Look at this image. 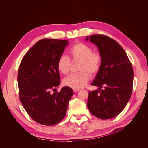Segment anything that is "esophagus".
<instances>
[{
	"instance_id": "1",
	"label": "esophagus",
	"mask_w": 148,
	"mask_h": 148,
	"mask_svg": "<svg viewBox=\"0 0 148 148\" xmlns=\"http://www.w3.org/2000/svg\"><path fill=\"white\" fill-rule=\"evenodd\" d=\"M73 91L74 92H78L79 91V89H74V88H73Z\"/></svg>"
}]
</instances>
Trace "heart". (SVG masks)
<instances>
[{
  "label": "heart",
  "mask_w": 148,
  "mask_h": 148,
  "mask_svg": "<svg viewBox=\"0 0 148 148\" xmlns=\"http://www.w3.org/2000/svg\"><path fill=\"white\" fill-rule=\"evenodd\" d=\"M70 56L73 60L80 61L79 72L71 74L63 79L64 85L72 88L79 89L85 86L90 78V74H96L99 70L102 56L99 51H93L91 47L83 43L74 44L69 50ZM71 66L70 58L62 54L58 58L57 68L62 74L69 73Z\"/></svg>",
  "instance_id": "obj_1"
}]
</instances>
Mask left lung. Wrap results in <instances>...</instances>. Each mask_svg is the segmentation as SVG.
Listing matches in <instances>:
<instances>
[{"instance_id":"obj_1","label":"left lung","mask_w":148,"mask_h":148,"mask_svg":"<svg viewBox=\"0 0 148 148\" xmlns=\"http://www.w3.org/2000/svg\"><path fill=\"white\" fill-rule=\"evenodd\" d=\"M101 54V66L92 86L98 90L90 91L87 107L101 119L118 115L126 107L132 91L134 71L123 48L114 39L103 34L87 37Z\"/></svg>"}]
</instances>
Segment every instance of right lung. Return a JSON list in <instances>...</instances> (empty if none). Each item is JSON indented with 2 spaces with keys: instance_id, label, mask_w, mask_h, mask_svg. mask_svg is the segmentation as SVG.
Segmentation results:
<instances>
[{
  "instance_id": "add662e5",
  "label": "right lung",
  "mask_w": 148,
  "mask_h": 148,
  "mask_svg": "<svg viewBox=\"0 0 148 148\" xmlns=\"http://www.w3.org/2000/svg\"><path fill=\"white\" fill-rule=\"evenodd\" d=\"M68 43L67 40H40L21 61L17 75L20 101L29 115L40 124L59 123L65 117L73 95L69 87L51 92L60 83L57 61Z\"/></svg>"
}]
</instances>
